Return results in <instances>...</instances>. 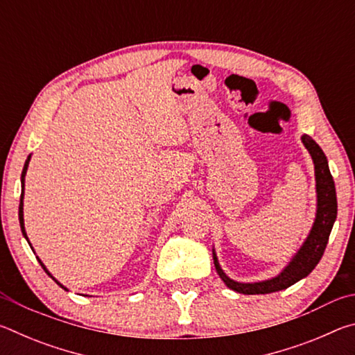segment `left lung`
<instances>
[{
    "mask_svg": "<svg viewBox=\"0 0 355 355\" xmlns=\"http://www.w3.org/2000/svg\"><path fill=\"white\" fill-rule=\"evenodd\" d=\"M300 141L309 150V153L313 159L315 166V182H316V214L313 225L310 228V233L305 238V241L300 245L294 257L288 261L286 266L282 271L268 280L261 282H236L228 277L222 271L218 255L213 249V260L216 272L219 274L222 282L230 288V290L243 294H268L282 291L285 288L291 286L296 282L302 280L313 271L316 264L320 263L321 257L326 250L329 241V235L332 232L334 222L336 219V192L334 178L330 175L327 158L321 147L311 139L310 136L304 135Z\"/></svg>",
    "mask_w": 355,
    "mask_h": 355,
    "instance_id": "obj_1",
    "label": "left lung"
}]
</instances>
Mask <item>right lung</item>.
Masks as SVG:
<instances>
[{"label":"right lung","instance_id":"add662e5","mask_svg":"<svg viewBox=\"0 0 355 355\" xmlns=\"http://www.w3.org/2000/svg\"><path fill=\"white\" fill-rule=\"evenodd\" d=\"M29 161H31V155H29L28 156V158H26V161H25V166H23V172H21V197H20V205H19V220H20V227H21V233H23V236H25L26 238V241H28V244L29 245H31V243H29V239H28V235H26V230H25V219H23V197H25V177H26V171H28V166H29ZM33 249V248H31ZM33 252H34V249H33ZM34 254H35V252H34ZM35 258H37V260H39V263H40V266L42 268H44V271L48 274V275H50V277L53 279V280H55L56 282V284L59 285V286H61V288H64V290L65 291H69L67 290V288H65L62 284H59V282L55 279V277H53V275H51V272L50 271H48V269H46V266H45V264L44 263H42V260H40V258L39 257H35Z\"/></svg>","mask_w":355,"mask_h":355}]
</instances>
